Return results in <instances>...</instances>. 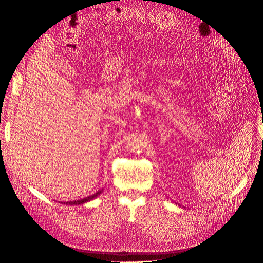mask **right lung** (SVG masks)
<instances>
[{
  "mask_svg": "<svg viewBox=\"0 0 263 263\" xmlns=\"http://www.w3.org/2000/svg\"><path fill=\"white\" fill-rule=\"evenodd\" d=\"M103 192V189L102 190H99L98 192H95L94 194L90 195V196H86L84 198H80V200L78 201H70V202H62V204H66V205H82V204H85L87 202H90L92 200H94V198H97L101 193Z\"/></svg>",
  "mask_w": 263,
  "mask_h": 263,
  "instance_id": "add662e5",
  "label": "right lung"
}]
</instances>
